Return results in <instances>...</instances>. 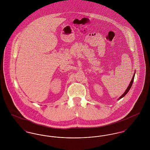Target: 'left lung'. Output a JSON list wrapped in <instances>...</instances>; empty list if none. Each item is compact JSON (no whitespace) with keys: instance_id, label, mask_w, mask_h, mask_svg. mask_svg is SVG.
<instances>
[{"instance_id":"left-lung-1","label":"left lung","mask_w":150,"mask_h":150,"mask_svg":"<svg viewBox=\"0 0 150 150\" xmlns=\"http://www.w3.org/2000/svg\"><path fill=\"white\" fill-rule=\"evenodd\" d=\"M135 74H136V72H134V75H133V78L132 79V80H131L130 83H129V85L128 86V88H127L126 91H125L124 93L122 94V96H121L118 98V100H119L120 99H121L122 97H124L127 93H128L129 91L130 90V89L131 88L132 86V84H133V81H134V76H135Z\"/></svg>"}]
</instances>
